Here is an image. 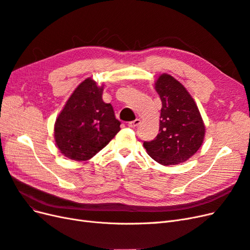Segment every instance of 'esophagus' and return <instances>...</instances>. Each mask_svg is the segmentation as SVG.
<instances>
[{
	"label": "esophagus",
	"mask_w": 250,
	"mask_h": 250,
	"mask_svg": "<svg viewBox=\"0 0 250 250\" xmlns=\"http://www.w3.org/2000/svg\"><path fill=\"white\" fill-rule=\"evenodd\" d=\"M140 123H141V120L140 119H135L134 121H131V122L128 123V127L135 128V127L140 125Z\"/></svg>",
	"instance_id": "obj_1"
}]
</instances>
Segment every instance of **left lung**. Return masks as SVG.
Wrapping results in <instances>:
<instances>
[{"instance_id": "8db88e82", "label": "left lung", "mask_w": 250, "mask_h": 250, "mask_svg": "<svg viewBox=\"0 0 250 250\" xmlns=\"http://www.w3.org/2000/svg\"><path fill=\"white\" fill-rule=\"evenodd\" d=\"M155 90L162 100L160 133L144 142V147L161 165L184 163L197 152L206 134L199 109L186 87L169 74L157 78Z\"/></svg>"}]
</instances>
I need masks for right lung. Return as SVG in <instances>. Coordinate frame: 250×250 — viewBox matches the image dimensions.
Returning a JSON list of instances; mask_svg holds the SVG:
<instances>
[{
	"mask_svg": "<svg viewBox=\"0 0 250 250\" xmlns=\"http://www.w3.org/2000/svg\"><path fill=\"white\" fill-rule=\"evenodd\" d=\"M103 85L90 78L74 90L54 126L56 145L64 156L87 161L102 150L120 131L110 103L102 100Z\"/></svg>",
	"mask_w": 250,
	"mask_h": 250,
	"instance_id": "add662e5",
	"label": "right lung"
}]
</instances>
